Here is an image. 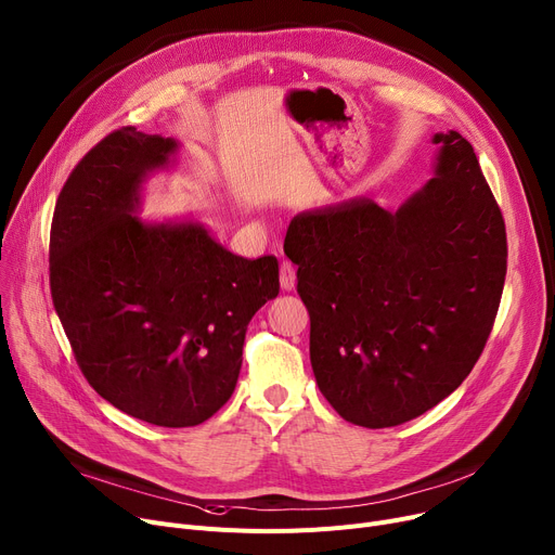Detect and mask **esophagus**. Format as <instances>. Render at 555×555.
<instances>
[{"label":"esophagus","instance_id":"1","mask_svg":"<svg viewBox=\"0 0 555 555\" xmlns=\"http://www.w3.org/2000/svg\"><path fill=\"white\" fill-rule=\"evenodd\" d=\"M297 285V268H294L289 261L281 263V287L283 289H294Z\"/></svg>","mask_w":555,"mask_h":555}]
</instances>
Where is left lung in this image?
Listing matches in <instances>:
<instances>
[{
  "label": "left lung",
  "instance_id": "1",
  "mask_svg": "<svg viewBox=\"0 0 555 555\" xmlns=\"http://www.w3.org/2000/svg\"><path fill=\"white\" fill-rule=\"evenodd\" d=\"M433 142L435 178L397 211L350 201L294 216L285 234L319 390L357 426H399L447 399L500 308L502 211L470 142L457 131Z\"/></svg>",
  "mask_w": 555,
  "mask_h": 555
}]
</instances>
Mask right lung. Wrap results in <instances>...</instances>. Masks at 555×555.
<instances>
[{"mask_svg":"<svg viewBox=\"0 0 555 555\" xmlns=\"http://www.w3.org/2000/svg\"><path fill=\"white\" fill-rule=\"evenodd\" d=\"M178 142L122 127L76 165L57 196L49 279L91 388L154 426L209 420L232 397L247 323L279 294L276 256L218 245L201 223L133 216L146 173Z\"/></svg>","mask_w":555,"mask_h":555,"instance_id":"1","label":"right lung"}]
</instances>
